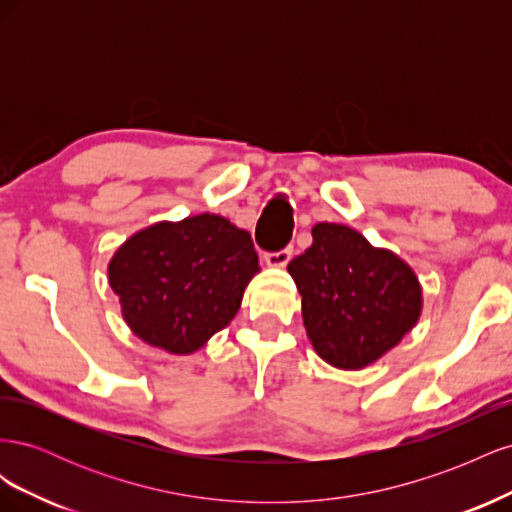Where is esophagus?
<instances>
[{
  "label": "esophagus",
  "instance_id": "esophagus-1",
  "mask_svg": "<svg viewBox=\"0 0 512 512\" xmlns=\"http://www.w3.org/2000/svg\"><path fill=\"white\" fill-rule=\"evenodd\" d=\"M290 258H292V247H284V250H280V252H269V254H265V262L269 267H277V269H282V267H286L288 262H290Z\"/></svg>",
  "mask_w": 512,
  "mask_h": 512
}]
</instances>
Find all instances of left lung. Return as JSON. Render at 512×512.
<instances>
[{
	"label": "left lung",
	"mask_w": 512,
	"mask_h": 512,
	"mask_svg": "<svg viewBox=\"0 0 512 512\" xmlns=\"http://www.w3.org/2000/svg\"><path fill=\"white\" fill-rule=\"evenodd\" d=\"M290 260L309 342L339 369H363L395 348L421 318L423 290L406 260L344 224L320 222Z\"/></svg>",
	"instance_id": "left-lung-1"
}]
</instances>
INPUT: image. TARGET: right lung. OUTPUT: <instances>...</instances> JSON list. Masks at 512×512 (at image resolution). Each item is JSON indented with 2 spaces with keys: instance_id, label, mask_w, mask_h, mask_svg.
<instances>
[{
  "instance_id": "right-lung-1",
  "label": "right lung",
  "mask_w": 512,
  "mask_h": 512,
  "mask_svg": "<svg viewBox=\"0 0 512 512\" xmlns=\"http://www.w3.org/2000/svg\"><path fill=\"white\" fill-rule=\"evenodd\" d=\"M258 271L250 232L200 213L134 232L108 262V284L136 337L192 354L235 318Z\"/></svg>"
}]
</instances>
